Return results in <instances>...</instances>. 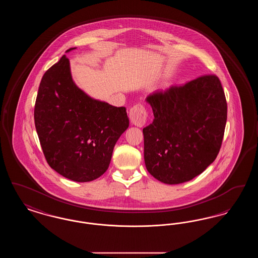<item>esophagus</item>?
Masks as SVG:
<instances>
[{"mask_svg":"<svg viewBox=\"0 0 258 258\" xmlns=\"http://www.w3.org/2000/svg\"><path fill=\"white\" fill-rule=\"evenodd\" d=\"M130 119L133 124L143 126L147 120V111L143 104L138 103L130 110Z\"/></svg>","mask_w":258,"mask_h":258,"instance_id":"obj_1","label":"esophagus"}]
</instances>
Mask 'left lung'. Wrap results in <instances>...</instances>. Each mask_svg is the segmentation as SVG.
Masks as SVG:
<instances>
[{"label": "left lung", "mask_w": 258, "mask_h": 258, "mask_svg": "<svg viewBox=\"0 0 258 258\" xmlns=\"http://www.w3.org/2000/svg\"><path fill=\"white\" fill-rule=\"evenodd\" d=\"M154 121L143 128L148 172L164 184L192 180L216 160L227 119V103L217 75L148 96Z\"/></svg>", "instance_id": "1"}]
</instances>
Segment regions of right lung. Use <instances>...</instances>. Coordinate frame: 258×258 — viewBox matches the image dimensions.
Instances as JSON below:
<instances>
[{
    "label": "right lung",
    "instance_id": "obj_1",
    "mask_svg": "<svg viewBox=\"0 0 258 258\" xmlns=\"http://www.w3.org/2000/svg\"><path fill=\"white\" fill-rule=\"evenodd\" d=\"M34 117L50 167L75 182L93 181L107 170L130 123L124 107L90 98L74 84L66 55L43 74Z\"/></svg>",
    "mask_w": 258,
    "mask_h": 258
}]
</instances>
